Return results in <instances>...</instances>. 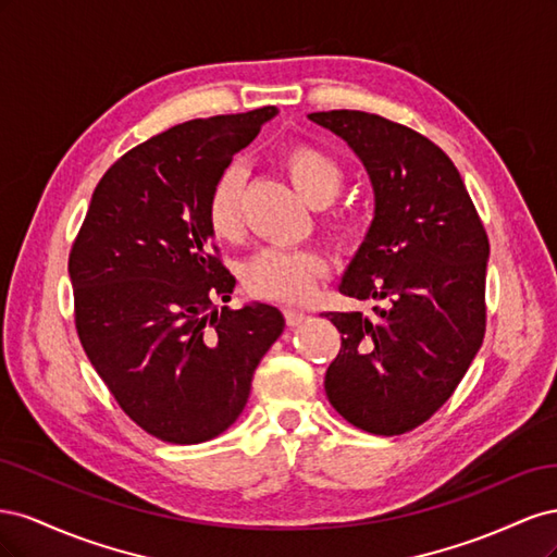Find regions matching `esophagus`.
<instances>
[{"label":"esophagus","instance_id":"obj_1","mask_svg":"<svg viewBox=\"0 0 557 557\" xmlns=\"http://www.w3.org/2000/svg\"><path fill=\"white\" fill-rule=\"evenodd\" d=\"M283 315H285V323H288L290 327L301 325L309 318L305 311H299V309H283Z\"/></svg>","mask_w":557,"mask_h":557}]
</instances>
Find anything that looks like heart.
<instances>
[{
	"instance_id": "heart-1",
	"label": "heart",
	"mask_w": 557,
	"mask_h": 557,
	"mask_svg": "<svg viewBox=\"0 0 557 557\" xmlns=\"http://www.w3.org/2000/svg\"><path fill=\"white\" fill-rule=\"evenodd\" d=\"M278 162L288 172L295 188L311 205H320V227L334 242H348L358 232V215L344 205H325L342 188V164L325 148L309 141H297L281 150ZM244 172L237 164L227 166L211 185L207 197V223L218 239L237 242L244 232L242 211ZM327 262L318 248H278L269 246L244 262V288L260 299L301 301L313 290L318 278L325 274Z\"/></svg>"
}]
</instances>
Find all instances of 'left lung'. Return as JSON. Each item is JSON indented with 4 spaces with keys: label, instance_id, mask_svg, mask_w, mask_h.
I'll return each mask as SVG.
<instances>
[{
    "label": "left lung",
    "instance_id": "left-lung-1",
    "mask_svg": "<svg viewBox=\"0 0 557 557\" xmlns=\"http://www.w3.org/2000/svg\"><path fill=\"white\" fill-rule=\"evenodd\" d=\"M374 183L376 215L342 295L385 299L372 315L327 311L342 332L325 393L358 430L395 436L455 393L485 334L487 234L460 172L423 134L364 111H320Z\"/></svg>",
    "mask_w": 557,
    "mask_h": 557
}]
</instances>
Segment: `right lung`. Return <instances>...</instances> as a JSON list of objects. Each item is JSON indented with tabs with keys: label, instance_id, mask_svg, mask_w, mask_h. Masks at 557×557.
<instances>
[{
	"label": "right lung",
	"instance_id": "1",
	"mask_svg": "<svg viewBox=\"0 0 557 557\" xmlns=\"http://www.w3.org/2000/svg\"><path fill=\"white\" fill-rule=\"evenodd\" d=\"M276 107L195 117L117 158L70 250L74 323L109 393L166 444L223 434L281 332L276 307H223L234 276L213 244V181Z\"/></svg>",
	"mask_w": 557,
	"mask_h": 557
}]
</instances>
